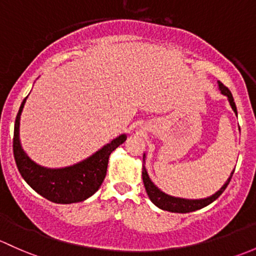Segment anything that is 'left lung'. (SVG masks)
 <instances>
[{
	"instance_id": "1",
	"label": "left lung",
	"mask_w": 256,
	"mask_h": 256,
	"mask_svg": "<svg viewBox=\"0 0 256 256\" xmlns=\"http://www.w3.org/2000/svg\"><path fill=\"white\" fill-rule=\"evenodd\" d=\"M218 87H220V93H222L223 96H227L228 102H230L233 112L236 114V106L234 99H233V96H232V93H230V90L220 82H218ZM233 173H234V170L230 173V176L228 178V180L226 182V184L220 188L218 192H217L216 194H214L212 196H210V198H200V200H189V198H174V196H170V195H168V194L163 192L162 190H160L154 184H153L152 180L150 179L148 174H147L146 166H144V154L142 179H144V188H146V192H147V195H148L150 200L152 201V202L157 207L164 210V211L176 212V214H188V212L196 211V210H200V208H202V207L210 205V204L214 202L216 198H218L220 195H222V192H224L226 188H227V185L230 184Z\"/></svg>"
}]
</instances>
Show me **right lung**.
<instances>
[{
	"mask_svg": "<svg viewBox=\"0 0 256 256\" xmlns=\"http://www.w3.org/2000/svg\"><path fill=\"white\" fill-rule=\"evenodd\" d=\"M26 98L22 102L14 122L13 154L20 176L33 190L55 204L80 202L100 188L106 176L109 156L122 144L126 135H120L87 160L60 169L39 166L24 152L20 141V119Z\"/></svg>",
	"mask_w": 256,
	"mask_h": 256,
	"instance_id": "obj_1",
	"label": "right lung"
}]
</instances>
